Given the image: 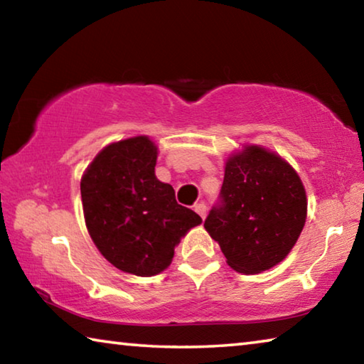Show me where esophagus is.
<instances>
[{
  "mask_svg": "<svg viewBox=\"0 0 364 364\" xmlns=\"http://www.w3.org/2000/svg\"><path fill=\"white\" fill-rule=\"evenodd\" d=\"M194 210H196V213L199 215V217H200L202 220L205 218V215H207V207H205L204 202H200V204H196V205H194Z\"/></svg>",
  "mask_w": 364,
  "mask_h": 364,
  "instance_id": "34e87169",
  "label": "esophagus"
}]
</instances>
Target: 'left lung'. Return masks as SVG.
Here are the masks:
<instances>
[{
	"mask_svg": "<svg viewBox=\"0 0 364 364\" xmlns=\"http://www.w3.org/2000/svg\"><path fill=\"white\" fill-rule=\"evenodd\" d=\"M305 218L306 194L297 171L278 154L245 146L226 160L220 200L204 226L232 269L257 274L284 260Z\"/></svg>",
	"mask_w": 364,
	"mask_h": 364,
	"instance_id": "8db88e82",
	"label": "left lung"
}]
</instances>
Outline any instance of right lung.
<instances>
[{
  "mask_svg": "<svg viewBox=\"0 0 364 364\" xmlns=\"http://www.w3.org/2000/svg\"><path fill=\"white\" fill-rule=\"evenodd\" d=\"M157 146L147 136L112 143L80 183L85 223L107 262L125 273L154 276L168 268L175 247L199 215L180 205L156 178Z\"/></svg>",
  "mask_w": 364,
  "mask_h": 364,
  "instance_id": "right-lung-1",
  "label": "right lung"
}]
</instances>
